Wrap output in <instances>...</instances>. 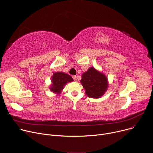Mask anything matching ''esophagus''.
Wrapping results in <instances>:
<instances>
[{"label": "esophagus", "mask_w": 153, "mask_h": 153, "mask_svg": "<svg viewBox=\"0 0 153 153\" xmlns=\"http://www.w3.org/2000/svg\"><path fill=\"white\" fill-rule=\"evenodd\" d=\"M72 78H73L74 81H77V77H76V76H72Z\"/></svg>", "instance_id": "obj_1"}]
</instances>
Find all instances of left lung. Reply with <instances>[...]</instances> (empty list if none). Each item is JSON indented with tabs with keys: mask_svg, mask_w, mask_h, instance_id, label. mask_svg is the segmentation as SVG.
Wrapping results in <instances>:
<instances>
[{
	"mask_svg": "<svg viewBox=\"0 0 153 153\" xmlns=\"http://www.w3.org/2000/svg\"><path fill=\"white\" fill-rule=\"evenodd\" d=\"M81 83L89 97L99 99L105 94L108 86L107 76L94 67L82 74Z\"/></svg>",
	"mask_w": 153,
	"mask_h": 153,
	"instance_id": "obj_1",
	"label": "left lung"
}]
</instances>
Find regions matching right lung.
<instances>
[{"instance_id": "right-lung-1", "label": "right lung", "mask_w": 153, "mask_h": 153, "mask_svg": "<svg viewBox=\"0 0 153 153\" xmlns=\"http://www.w3.org/2000/svg\"><path fill=\"white\" fill-rule=\"evenodd\" d=\"M73 81V79L71 76L64 72H57L53 74L51 82L50 89L51 92L56 94L61 93L64 87L68 82Z\"/></svg>"}]
</instances>
